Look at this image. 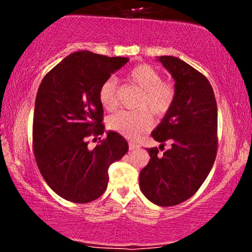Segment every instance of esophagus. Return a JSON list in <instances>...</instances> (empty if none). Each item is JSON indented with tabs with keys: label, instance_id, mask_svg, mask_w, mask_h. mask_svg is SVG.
Listing matches in <instances>:
<instances>
[{
	"label": "esophagus",
	"instance_id": "1",
	"mask_svg": "<svg viewBox=\"0 0 252 252\" xmlns=\"http://www.w3.org/2000/svg\"><path fill=\"white\" fill-rule=\"evenodd\" d=\"M137 148H138V147L136 146L135 143H132V142L129 143V149H130V150H136Z\"/></svg>",
	"mask_w": 252,
	"mask_h": 252
}]
</instances>
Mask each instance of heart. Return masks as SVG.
Wrapping results in <instances>:
<instances>
[{"label": "heart", "instance_id": "1", "mask_svg": "<svg viewBox=\"0 0 252 252\" xmlns=\"http://www.w3.org/2000/svg\"><path fill=\"white\" fill-rule=\"evenodd\" d=\"M129 80L142 90L134 111H118L109 118V128L129 138H135L152 128L153 115L162 118L168 115L175 103L176 91L174 85L163 82L162 76L148 63H140L129 72ZM102 106L108 111H114L118 105L117 79L110 77L104 80L98 91Z\"/></svg>", "mask_w": 252, "mask_h": 252}]
</instances>
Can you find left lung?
Wrapping results in <instances>:
<instances>
[{
    "mask_svg": "<svg viewBox=\"0 0 252 252\" xmlns=\"http://www.w3.org/2000/svg\"><path fill=\"white\" fill-rule=\"evenodd\" d=\"M160 62L175 80L173 108L152 136L170 148L158 155L147 149L150 160L140 173V187L146 198L158 206H174L196 190L215 163L218 149V112L212 86L204 74L179 58L162 56Z\"/></svg>",
    "mask_w": 252,
    "mask_h": 252,
    "instance_id": "1",
    "label": "left lung"
}]
</instances>
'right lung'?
Listing matches in <instances>:
<instances>
[{
  "instance_id": "right-lung-1",
  "label": "right lung",
  "mask_w": 252,
  "mask_h": 252,
  "mask_svg": "<svg viewBox=\"0 0 252 252\" xmlns=\"http://www.w3.org/2000/svg\"><path fill=\"white\" fill-rule=\"evenodd\" d=\"M128 63L89 51L66 57L43 77L36 94L33 150L42 178L58 195L86 204L108 187L110 164L129 146L123 136L108 131L94 149L89 137L103 135V106L98 91L104 80Z\"/></svg>"
}]
</instances>
